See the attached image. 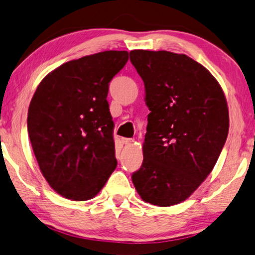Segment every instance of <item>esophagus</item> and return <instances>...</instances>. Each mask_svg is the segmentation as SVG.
Returning a JSON list of instances; mask_svg holds the SVG:
<instances>
[{"label":"esophagus","instance_id":"obj_1","mask_svg":"<svg viewBox=\"0 0 255 255\" xmlns=\"http://www.w3.org/2000/svg\"><path fill=\"white\" fill-rule=\"evenodd\" d=\"M121 142H123V144H125V145H129V144H131L132 142H134V139L126 138V137H124V138H121Z\"/></svg>","mask_w":255,"mask_h":255}]
</instances>
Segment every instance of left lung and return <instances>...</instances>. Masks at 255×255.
<instances>
[{
  "instance_id": "obj_1",
  "label": "left lung",
  "mask_w": 255,
  "mask_h": 255,
  "mask_svg": "<svg viewBox=\"0 0 255 255\" xmlns=\"http://www.w3.org/2000/svg\"><path fill=\"white\" fill-rule=\"evenodd\" d=\"M145 85L144 160L131 175L142 200L157 207L185 201L212 171L229 129L224 92L210 71L185 54L134 50Z\"/></svg>"
}]
</instances>
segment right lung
<instances>
[{
    "mask_svg": "<svg viewBox=\"0 0 255 255\" xmlns=\"http://www.w3.org/2000/svg\"><path fill=\"white\" fill-rule=\"evenodd\" d=\"M128 61L106 51L63 63L38 85L28 109L34 154L48 185L66 199H93L117 167L109 84Z\"/></svg>",
    "mask_w": 255,
    "mask_h": 255,
    "instance_id": "1",
    "label": "right lung"
}]
</instances>
